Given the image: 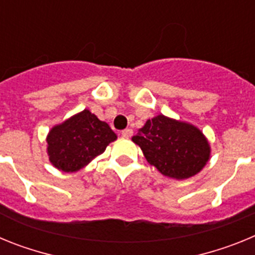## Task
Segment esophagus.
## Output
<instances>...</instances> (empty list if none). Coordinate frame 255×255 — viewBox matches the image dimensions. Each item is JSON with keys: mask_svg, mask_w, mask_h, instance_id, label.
Wrapping results in <instances>:
<instances>
[{"mask_svg": "<svg viewBox=\"0 0 255 255\" xmlns=\"http://www.w3.org/2000/svg\"><path fill=\"white\" fill-rule=\"evenodd\" d=\"M121 135H123L124 138H130L132 135V130L131 129H124L123 131H121Z\"/></svg>", "mask_w": 255, "mask_h": 255, "instance_id": "obj_1", "label": "esophagus"}]
</instances>
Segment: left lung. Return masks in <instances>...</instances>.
I'll use <instances>...</instances> for the list:
<instances>
[{
  "mask_svg": "<svg viewBox=\"0 0 255 255\" xmlns=\"http://www.w3.org/2000/svg\"><path fill=\"white\" fill-rule=\"evenodd\" d=\"M132 141L162 175L182 180L194 176L209 159V144L190 124L158 115L148 120Z\"/></svg>",
  "mask_w": 255,
  "mask_h": 255,
  "instance_id": "8db88e82",
  "label": "left lung"
}]
</instances>
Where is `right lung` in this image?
Here are the masks:
<instances>
[{
	"instance_id": "1",
	"label": "right lung",
	"mask_w": 255,
	"mask_h": 255,
	"mask_svg": "<svg viewBox=\"0 0 255 255\" xmlns=\"http://www.w3.org/2000/svg\"><path fill=\"white\" fill-rule=\"evenodd\" d=\"M116 138L108 124L84 110L49 131L47 136L49 161L64 172H75L105 152Z\"/></svg>"
}]
</instances>
